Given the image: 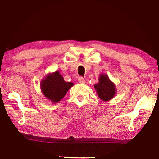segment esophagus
Wrapping results in <instances>:
<instances>
[{
    "label": "esophagus",
    "mask_w": 159,
    "mask_h": 159,
    "mask_svg": "<svg viewBox=\"0 0 159 159\" xmlns=\"http://www.w3.org/2000/svg\"><path fill=\"white\" fill-rule=\"evenodd\" d=\"M79 82L80 83H85V79H83V77H79Z\"/></svg>",
    "instance_id": "esophagus-1"
}]
</instances>
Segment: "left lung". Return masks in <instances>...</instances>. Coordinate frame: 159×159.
Returning a JSON list of instances; mask_svg holds the SVG:
<instances>
[{"mask_svg": "<svg viewBox=\"0 0 159 159\" xmlns=\"http://www.w3.org/2000/svg\"><path fill=\"white\" fill-rule=\"evenodd\" d=\"M95 88L99 98L103 101L110 100L114 98L116 93V88L114 83L110 81L107 75L101 74L99 83L95 85Z\"/></svg>", "mask_w": 159, "mask_h": 159, "instance_id": "obj_1", "label": "left lung"}]
</instances>
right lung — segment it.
I'll return each instance as SVG.
<instances>
[{
    "label": "right lung",
    "instance_id": "add662e5",
    "mask_svg": "<svg viewBox=\"0 0 159 159\" xmlns=\"http://www.w3.org/2000/svg\"><path fill=\"white\" fill-rule=\"evenodd\" d=\"M41 85L43 95L53 103H56L64 98L74 83L65 82L61 74L56 71L48 74L42 80Z\"/></svg>",
    "mask_w": 159,
    "mask_h": 159
}]
</instances>
